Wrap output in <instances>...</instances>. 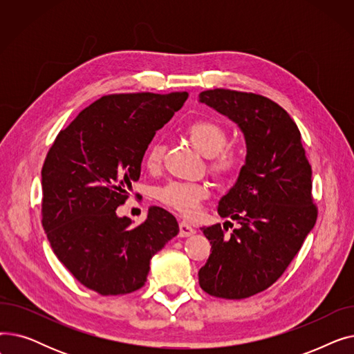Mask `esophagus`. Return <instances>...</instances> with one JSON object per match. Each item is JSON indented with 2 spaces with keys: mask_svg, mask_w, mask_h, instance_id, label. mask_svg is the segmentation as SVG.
Returning <instances> with one entry per match:
<instances>
[{
  "mask_svg": "<svg viewBox=\"0 0 354 354\" xmlns=\"http://www.w3.org/2000/svg\"><path fill=\"white\" fill-rule=\"evenodd\" d=\"M195 232H196L195 228L191 224H188L187 221H180L179 222V235L180 236H191Z\"/></svg>",
  "mask_w": 354,
  "mask_h": 354,
  "instance_id": "obj_1",
  "label": "esophagus"
}]
</instances>
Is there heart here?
Instances as JSON below:
<instances>
[{
    "label": "heart",
    "mask_w": 354,
    "mask_h": 354,
    "mask_svg": "<svg viewBox=\"0 0 354 354\" xmlns=\"http://www.w3.org/2000/svg\"><path fill=\"white\" fill-rule=\"evenodd\" d=\"M187 136L203 156L211 158L209 167L218 178L232 176L243 166V156L238 151L224 149L228 135L221 123L211 119L195 120L187 127ZM162 159L163 145L153 143L146 153L145 165L149 171H156ZM208 195L205 185L187 182H169L158 191L160 202L187 216H194L199 211L201 201Z\"/></svg>",
    "instance_id": "obj_1"
}]
</instances>
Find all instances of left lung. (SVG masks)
<instances>
[{
    "instance_id": "1",
    "label": "left lung",
    "mask_w": 354,
    "mask_h": 354,
    "mask_svg": "<svg viewBox=\"0 0 354 354\" xmlns=\"http://www.w3.org/2000/svg\"><path fill=\"white\" fill-rule=\"evenodd\" d=\"M199 102L236 123L247 145L238 179L218 203L239 228H201L211 254L199 286L219 299H248L283 275L315 224L311 166L299 127L275 102L228 88L202 91Z\"/></svg>"
}]
</instances>
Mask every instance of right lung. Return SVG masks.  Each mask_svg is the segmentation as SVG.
Masks as SVG:
<instances>
[{"mask_svg": "<svg viewBox=\"0 0 354 354\" xmlns=\"http://www.w3.org/2000/svg\"><path fill=\"white\" fill-rule=\"evenodd\" d=\"M187 91L110 95L82 110L55 138L41 169L43 227L59 261L102 295L145 286L152 257L179 232L176 218L151 207L140 225L119 216L140 176L156 130Z\"/></svg>", "mask_w": 354, "mask_h": 354, "instance_id": "right-lung-1", "label": "right lung"}]
</instances>
